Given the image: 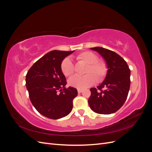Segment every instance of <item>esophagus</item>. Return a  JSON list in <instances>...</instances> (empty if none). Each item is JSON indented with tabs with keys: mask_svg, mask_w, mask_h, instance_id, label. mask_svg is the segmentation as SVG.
Wrapping results in <instances>:
<instances>
[{
	"mask_svg": "<svg viewBox=\"0 0 152 152\" xmlns=\"http://www.w3.org/2000/svg\"><path fill=\"white\" fill-rule=\"evenodd\" d=\"M82 91H83V90H82V89H77L78 93H81L82 92Z\"/></svg>",
	"mask_w": 152,
	"mask_h": 152,
	"instance_id": "34e87169",
	"label": "esophagus"
}]
</instances>
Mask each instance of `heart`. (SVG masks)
<instances>
[{
	"label": "heart",
	"instance_id": "1",
	"mask_svg": "<svg viewBox=\"0 0 152 152\" xmlns=\"http://www.w3.org/2000/svg\"><path fill=\"white\" fill-rule=\"evenodd\" d=\"M77 61L84 63L86 66L82 77H73L68 80V84L77 89H83L93 85L95 82H102L107 75V66L106 63L98 60V58L92 52L85 51L77 56ZM61 70L65 77H72L74 73V65L70 59L66 58L61 63Z\"/></svg>",
	"mask_w": 152,
	"mask_h": 152
}]
</instances>
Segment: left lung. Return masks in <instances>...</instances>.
Segmentation results:
<instances>
[{
  "instance_id": "8db88e82",
  "label": "left lung",
  "mask_w": 152,
  "mask_h": 152,
  "mask_svg": "<svg viewBox=\"0 0 152 152\" xmlns=\"http://www.w3.org/2000/svg\"><path fill=\"white\" fill-rule=\"evenodd\" d=\"M101 54L108 68L107 76L97 88H91L88 103L91 109L99 114L116 112L125 103L130 88L131 70L118 54L103 48H91Z\"/></svg>"
}]
</instances>
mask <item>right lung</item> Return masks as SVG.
<instances>
[{
    "mask_svg": "<svg viewBox=\"0 0 152 152\" xmlns=\"http://www.w3.org/2000/svg\"><path fill=\"white\" fill-rule=\"evenodd\" d=\"M72 51L54 50L37 61L26 75V87L32 104L45 117L59 119L70 113L77 90L66 88V78L61 70L62 61Z\"/></svg>",
    "mask_w": 152,
    "mask_h": 152,
    "instance_id": "add662e5",
    "label": "right lung"
}]
</instances>
